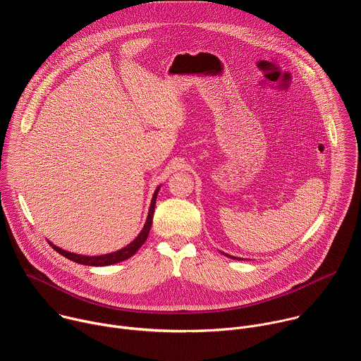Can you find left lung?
<instances>
[{
    "mask_svg": "<svg viewBox=\"0 0 361 361\" xmlns=\"http://www.w3.org/2000/svg\"><path fill=\"white\" fill-rule=\"evenodd\" d=\"M225 257H228V258H232V259H238V261H241V258H235V257H231V255H226V254H224Z\"/></svg>",
    "mask_w": 361,
    "mask_h": 361,
    "instance_id": "8db88e82",
    "label": "left lung"
}]
</instances>
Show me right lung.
Here are the masks:
<instances>
[{
  "mask_svg": "<svg viewBox=\"0 0 361 361\" xmlns=\"http://www.w3.org/2000/svg\"><path fill=\"white\" fill-rule=\"evenodd\" d=\"M159 190H160V187H157V190H156L154 194H153L152 204H150V208H149V215H147V219H146V224H145L142 232L137 235V238L135 239L133 243H130V244L126 245L125 248L118 250V251H116V252H111V254H106V255L86 257V255H78V254H73V252H68V251H65V250H61L59 247L54 245L52 243H49V245H51L58 254H61L62 257L71 259L72 262L82 264V265H87V267H107V265H113V264H117V262H122V261L129 259L130 257H133V255L139 251V248L146 243V239H147V236H149V232H150V228H152V224H153V214H154L156 198H157Z\"/></svg>",
  "mask_w": 361,
  "mask_h": 361,
  "instance_id": "right-lung-1",
  "label": "right lung"
}]
</instances>
